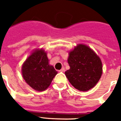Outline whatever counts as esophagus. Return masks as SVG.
I'll return each instance as SVG.
<instances>
[{
	"label": "esophagus",
	"instance_id": "obj_1",
	"mask_svg": "<svg viewBox=\"0 0 121 121\" xmlns=\"http://www.w3.org/2000/svg\"><path fill=\"white\" fill-rule=\"evenodd\" d=\"M60 72H65V68H62L61 69V70H60Z\"/></svg>",
	"mask_w": 121,
	"mask_h": 121
}]
</instances>
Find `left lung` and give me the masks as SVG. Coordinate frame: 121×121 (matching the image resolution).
<instances>
[{"label":"left lung","instance_id":"obj_1","mask_svg":"<svg viewBox=\"0 0 121 121\" xmlns=\"http://www.w3.org/2000/svg\"><path fill=\"white\" fill-rule=\"evenodd\" d=\"M68 63L70 69L65 72L71 85L79 91L93 88L102 73L100 59L86 45L80 44L69 52Z\"/></svg>","mask_w":121,"mask_h":121}]
</instances>
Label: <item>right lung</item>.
<instances>
[{
  "label": "right lung",
  "mask_w": 121,
  "mask_h": 121,
  "mask_svg": "<svg viewBox=\"0 0 121 121\" xmlns=\"http://www.w3.org/2000/svg\"><path fill=\"white\" fill-rule=\"evenodd\" d=\"M57 73L54 67L48 64L47 53L42 49L32 52L22 67L23 78L36 91L47 89Z\"/></svg>",
  "instance_id": "add662e5"
}]
</instances>
